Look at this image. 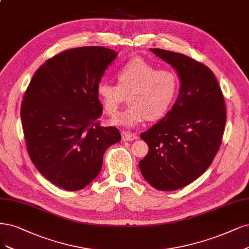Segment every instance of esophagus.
I'll return each instance as SVG.
<instances>
[{
    "label": "esophagus",
    "mask_w": 249,
    "mask_h": 249,
    "mask_svg": "<svg viewBox=\"0 0 249 249\" xmlns=\"http://www.w3.org/2000/svg\"><path fill=\"white\" fill-rule=\"evenodd\" d=\"M122 137L124 141H132V140H136L138 138V136L134 133H128L126 131H123L122 132Z\"/></svg>",
    "instance_id": "1"
}]
</instances>
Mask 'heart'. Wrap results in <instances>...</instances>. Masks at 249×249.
Listing matches in <instances>:
<instances>
[{"mask_svg": "<svg viewBox=\"0 0 249 249\" xmlns=\"http://www.w3.org/2000/svg\"><path fill=\"white\" fill-rule=\"evenodd\" d=\"M118 84L102 80L97 87V97L105 112L113 115L128 96V106L124 112L110 119V124L132 127L145 119L156 121L164 116L174 103L179 81L174 72L158 70L156 66L134 58L116 73Z\"/></svg>", "mask_w": 249, "mask_h": 249, "instance_id": "heart-1", "label": "heart"}]
</instances>
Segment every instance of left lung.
Masks as SVG:
<instances>
[{
  "mask_svg": "<svg viewBox=\"0 0 249 249\" xmlns=\"http://www.w3.org/2000/svg\"><path fill=\"white\" fill-rule=\"evenodd\" d=\"M170 64L180 79L179 95L169 112L140 135L149 150L140 160L145 180L160 191H176L206 171L221 144L226 105L213 72L184 54L150 48Z\"/></svg>",
  "mask_w": 249,
  "mask_h": 249,
  "instance_id": "8db88e82",
  "label": "left lung"
}]
</instances>
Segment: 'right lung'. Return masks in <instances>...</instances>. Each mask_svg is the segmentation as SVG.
Instances as JSON below:
<instances>
[{
	"label": "right lung",
	"instance_id": "add662e5",
	"mask_svg": "<svg viewBox=\"0 0 249 249\" xmlns=\"http://www.w3.org/2000/svg\"><path fill=\"white\" fill-rule=\"evenodd\" d=\"M117 53L103 46L65 50L43 64L29 84L20 117L29 156L54 185L78 191L95 179L106 149L122 140L101 126L97 87Z\"/></svg>",
	"mask_w": 249,
	"mask_h": 249
}]
</instances>
